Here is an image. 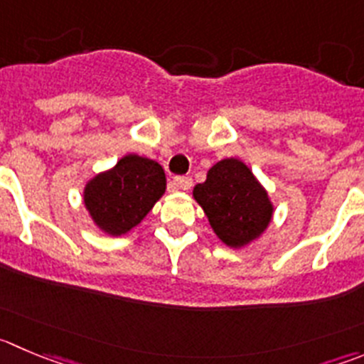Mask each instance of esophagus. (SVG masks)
I'll return each instance as SVG.
<instances>
[{
  "mask_svg": "<svg viewBox=\"0 0 364 364\" xmlns=\"http://www.w3.org/2000/svg\"><path fill=\"white\" fill-rule=\"evenodd\" d=\"M173 184L178 189H182V191H189V189L193 188V178L191 176H175V178H173Z\"/></svg>",
  "mask_w": 364,
  "mask_h": 364,
  "instance_id": "obj_1",
  "label": "esophagus"
}]
</instances>
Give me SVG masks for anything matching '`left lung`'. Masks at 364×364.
I'll use <instances>...</instances> for the list:
<instances>
[{
  "mask_svg": "<svg viewBox=\"0 0 364 364\" xmlns=\"http://www.w3.org/2000/svg\"><path fill=\"white\" fill-rule=\"evenodd\" d=\"M203 207L210 227L228 247H243L268 227L272 203L247 164L225 159L207 173V180L193 191Z\"/></svg>",
  "mask_w": 364,
  "mask_h": 364,
  "instance_id": "8db88e82",
  "label": "left lung"
}]
</instances>
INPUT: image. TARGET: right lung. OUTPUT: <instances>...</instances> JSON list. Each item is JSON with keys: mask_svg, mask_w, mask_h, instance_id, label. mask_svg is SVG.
I'll use <instances>...</instances> for the list:
<instances>
[{"mask_svg": "<svg viewBox=\"0 0 364 364\" xmlns=\"http://www.w3.org/2000/svg\"><path fill=\"white\" fill-rule=\"evenodd\" d=\"M164 189L166 175L159 162L127 155L89 182L84 200L100 228L121 236L150 213Z\"/></svg>", "mask_w": 364, "mask_h": 364, "instance_id": "right-lung-1", "label": "right lung"}]
</instances>
